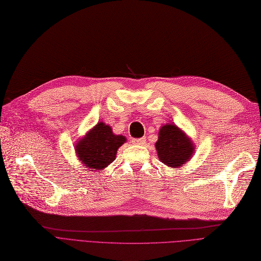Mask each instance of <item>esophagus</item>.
<instances>
[{"label": "esophagus", "mask_w": 261, "mask_h": 261, "mask_svg": "<svg viewBox=\"0 0 261 261\" xmlns=\"http://www.w3.org/2000/svg\"><path fill=\"white\" fill-rule=\"evenodd\" d=\"M133 144L137 145H143L145 143V138H140V139H132Z\"/></svg>", "instance_id": "34e87169"}]
</instances>
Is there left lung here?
Masks as SVG:
<instances>
[{"instance_id": "8db88e82", "label": "left lung", "mask_w": 261, "mask_h": 261, "mask_svg": "<svg viewBox=\"0 0 261 261\" xmlns=\"http://www.w3.org/2000/svg\"><path fill=\"white\" fill-rule=\"evenodd\" d=\"M159 161L165 165L179 168L194 154V144L191 139L175 124H165L159 130L155 144Z\"/></svg>"}]
</instances>
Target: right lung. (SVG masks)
Masks as SVG:
<instances>
[{
    "label": "right lung",
    "instance_id": "right-lung-1",
    "mask_svg": "<svg viewBox=\"0 0 261 261\" xmlns=\"http://www.w3.org/2000/svg\"><path fill=\"white\" fill-rule=\"evenodd\" d=\"M124 142L123 136H116L108 124L98 122L77 142L75 154L85 168L100 170L115 161L117 149Z\"/></svg>",
    "mask_w": 261,
    "mask_h": 261
}]
</instances>
